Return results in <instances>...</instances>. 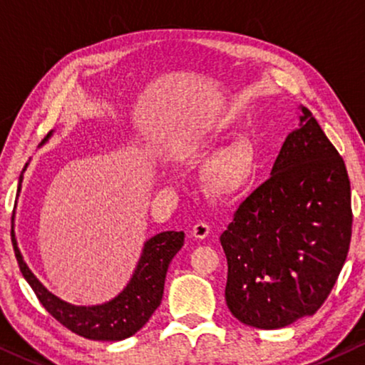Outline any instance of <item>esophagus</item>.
Here are the masks:
<instances>
[{"mask_svg": "<svg viewBox=\"0 0 365 365\" xmlns=\"http://www.w3.org/2000/svg\"><path fill=\"white\" fill-rule=\"evenodd\" d=\"M209 232H211V227H209L207 222H196L192 226L191 236L196 239H206L209 236Z\"/></svg>", "mask_w": 365, "mask_h": 365, "instance_id": "esophagus-1", "label": "esophagus"}]
</instances>
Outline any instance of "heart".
<instances>
[{"instance_id":"1","label":"heart","mask_w":365,"mask_h":365,"mask_svg":"<svg viewBox=\"0 0 365 365\" xmlns=\"http://www.w3.org/2000/svg\"><path fill=\"white\" fill-rule=\"evenodd\" d=\"M217 138L192 141L178 153V161L189 168L205 166L204 189L212 197H231L247 186L256 171V149L246 138H237L219 149Z\"/></svg>"}]
</instances>
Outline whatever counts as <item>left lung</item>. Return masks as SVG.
Returning <instances> with one entry per match:
<instances>
[{
  "label": "left lung",
  "mask_w": 365,
  "mask_h": 365,
  "mask_svg": "<svg viewBox=\"0 0 365 365\" xmlns=\"http://www.w3.org/2000/svg\"><path fill=\"white\" fill-rule=\"evenodd\" d=\"M352 234L344 159L307 108L284 141L271 178L221 234L226 304L257 329H281L322 306L346 262Z\"/></svg>",
  "instance_id": "left-lung-1"
}]
</instances>
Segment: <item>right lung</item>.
<instances>
[{"label":"right lung","mask_w":365,"mask_h":365,"mask_svg":"<svg viewBox=\"0 0 365 365\" xmlns=\"http://www.w3.org/2000/svg\"><path fill=\"white\" fill-rule=\"evenodd\" d=\"M51 134L53 131L44 138L41 144L46 143L51 138ZM26 168L28 164L19 176L18 196L21 191L23 173L26 171ZM11 241L23 277L31 286L43 307L59 324H63L64 327L78 334V336L93 339V341L116 342L134 336L159 307L169 262L182 247L184 232L166 231L148 239L144 242L141 257H139L138 266L134 269L128 286L111 301L98 304V306H74V304H69L54 296L39 282V279L24 262L23 254L18 247L16 236H14V211L11 217Z\"/></svg>","instance_id":"obj_1"}]
</instances>
